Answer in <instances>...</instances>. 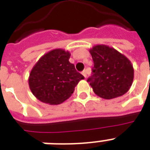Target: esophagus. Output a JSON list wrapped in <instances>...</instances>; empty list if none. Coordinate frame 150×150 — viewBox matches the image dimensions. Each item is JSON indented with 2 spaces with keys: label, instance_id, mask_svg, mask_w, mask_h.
<instances>
[{
  "label": "esophagus",
  "instance_id": "obj_1",
  "mask_svg": "<svg viewBox=\"0 0 150 150\" xmlns=\"http://www.w3.org/2000/svg\"><path fill=\"white\" fill-rule=\"evenodd\" d=\"M82 75H83V76H84L85 78H86L87 77V74H88V71H87L86 70H84L82 72Z\"/></svg>",
  "mask_w": 150,
  "mask_h": 150
}]
</instances>
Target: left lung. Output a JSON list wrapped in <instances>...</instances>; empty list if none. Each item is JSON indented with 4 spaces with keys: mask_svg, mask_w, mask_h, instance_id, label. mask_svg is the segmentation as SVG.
<instances>
[{
    "mask_svg": "<svg viewBox=\"0 0 150 150\" xmlns=\"http://www.w3.org/2000/svg\"><path fill=\"white\" fill-rule=\"evenodd\" d=\"M93 60V75L87 79L93 92L106 100L116 98L129 90L134 68L129 59L114 48L96 45L89 50Z\"/></svg>",
    "mask_w": 150,
    "mask_h": 150,
    "instance_id": "left-lung-1",
    "label": "left lung"
}]
</instances>
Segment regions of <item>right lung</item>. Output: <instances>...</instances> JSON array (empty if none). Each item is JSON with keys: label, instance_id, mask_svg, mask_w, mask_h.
<instances>
[{"label": "right lung", "instance_id": "1", "mask_svg": "<svg viewBox=\"0 0 150 150\" xmlns=\"http://www.w3.org/2000/svg\"><path fill=\"white\" fill-rule=\"evenodd\" d=\"M71 54L63 49L50 50L33 66L29 77V86L40 101L57 105L68 99L84 76L69 62Z\"/></svg>", "mask_w": 150, "mask_h": 150}]
</instances>
